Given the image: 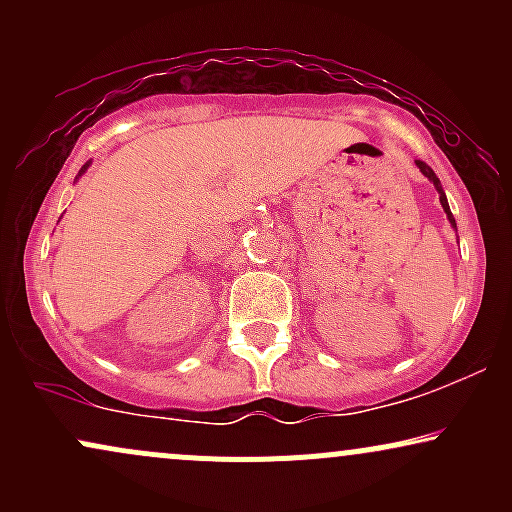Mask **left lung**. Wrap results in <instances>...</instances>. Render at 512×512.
<instances>
[{
	"label": "left lung",
	"mask_w": 512,
	"mask_h": 512,
	"mask_svg": "<svg viewBox=\"0 0 512 512\" xmlns=\"http://www.w3.org/2000/svg\"><path fill=\"white\" fill-rule=\"evenodd\" d=\"M416 166H419V170H421V173H424V175H426V178L433 182V187H436V190H438V195H440V204H443V211H445V214H448V221L452 223V228H455V231H457V223H455V216H452V211H450V204H448V197H445L443 187H440V180H438V175H436V173H433V170H431V168H428L424 161H416Z\"/></svg>",
	"instance_id": "left-lung-1"
}]
</instances>
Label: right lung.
I'll list each match as a JSON object with an SVG mask.
<instances>
[{
  "instance_id": "add662e5",
  "label": "right lung",
  "mask_w": 512,
  "mask_h": 512,
  "mask_svg": "<svg viewBox=\"0 0 512 512\" xmlns=\"http://www.w3.org/2000/svg\"><path fill=\"white\" fill-rule=\"evenodd\" d=\"M86 168H88V163H86V166H84V168H81V173H84V170H86Z\"/></svg>"
}]
</instances>
